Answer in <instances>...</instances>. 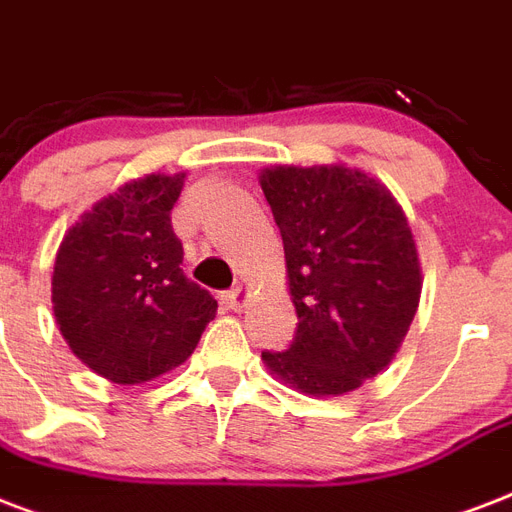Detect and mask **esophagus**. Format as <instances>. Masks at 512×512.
<instances>
[{"label":"esophagus","instance_id":"34e87169","mask_svg":"<svg viewBox=\"0 0 512 512\" xmlns=\"http://www.w3.org/2000/svg\"><path fill=\"white\" fill-rule=\"evenodd\" d=\"M245 301H248V288H243V285H237V288L224 293V304H227L229 310L240 312L245 307Z\"/></svg>","mask_w":512,"mask_h":512}]
</instances>
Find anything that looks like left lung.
<instances>
[{"label":"left lung","instance_id":"left-lung-1","mask_svg":"<svg viewBox=\"0 0 512 512\" xmlns=\"http://www.w3.org/2000/svg\"><path fill=\"white\" fill-rule=\"evenodd\" d=\"M285 248L296 334L264 350L304 395H344L390 366L417 315L414 235L390 189L347 165H275L261 173Z\"/></svg>","mask_w":512,"mask_h":512}]
</instances>
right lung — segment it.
<instances>
[{
  "mask_svg": "<svg viewBox=\"0 0 512 512\" xmlns=\"http://www.w3.org/2000/svg\"><path fill=\"white\" fill-rule=\"evenodd\" d=\"M184 173L138 178L66 232L53 269L63 339L95 374L141 384L181 366L216 318V299L184 275L170 211Z\"/></svg>",
  "mask_w": 512,
  "mask_h": 512,
  "instance_id": "1",
  "label": "right lung"
}]
</instances>
